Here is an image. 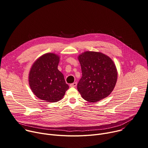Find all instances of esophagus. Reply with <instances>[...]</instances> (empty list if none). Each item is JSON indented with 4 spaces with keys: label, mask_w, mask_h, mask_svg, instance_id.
<instances>
[{
    "label": "esophagus",
    "mask_w": 148,
    "mask_h": 148,
    "mask_svg": "<svg viewBox=\"0 0 148 148\" xmlns=\"http://www.w3.org/2000/svg\"><path fill=\"white\" fill-rule=\"evenodd\" d=\"M76 85H77V83H76V82H74V83H73V84H71L70 85V86H71V87H76Z\"/></svg>",
    "instance_id": "obj_1"
}]
</instances>
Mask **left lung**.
<instances>
[{"label": "left lung", "instance_id": "8db88e82", "mask_svg": "<svg viewBox=\"0 0 148 148\" xmlns=\"http://www.w3.org/2000/svg\"><path fill=\"white\" fill-rule=\"evenodd\" d=\"M77 59L82 76L77 86L84 99L96 102L105 99L113 91L118 79L115 64L106 55L93 51L80 54Z\"/></svg>", "mask_w": 148, "mask_h": 148}]
</instances>
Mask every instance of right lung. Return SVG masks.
I'll return each mask as SVG.
<instances>
[{
  "instance_id": "1",
  "label": "right lung",
  "mask_w": 148,
  "mask_h": 148,
  "mask_svg": "<svg viewBox=\"0 0 148 148\" xmlns=\"http://www.w3.org/2000/svg\"><path fill=\"white\" fill-rule=\"evenodd\" d=\"M60 57L53 53H45L32 65L29 73V86L35 95L47 102H56L63 97L69 86L58 70Z\"/></svg>"
}]
</instances>
